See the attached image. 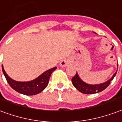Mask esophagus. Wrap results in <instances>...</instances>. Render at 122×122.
Instances as JSON below:
<instances>
[{
    "label": "esophagus",
    "instance_id": "esophagus-1",
    "mask_svg": "<svg viewBox=\"0 0 122 122\" xmlns=\"http://www.w3.org/2000/svg\"><path fill=\"white\" fill-rule=\"evenodd\" d=\"M69 61H68V59H63L60 62V65H61V67H65L69 65Z\"/></svg>",
    "mask_w": 122,
    "mask_h": 122
}]
</instances>
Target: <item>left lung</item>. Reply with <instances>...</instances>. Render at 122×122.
Wrapping results in <instances>:
<instances>
[{"label": "left lung", "instance_id": "left-lung-1", "mask_svg": "<svg viewBox=\"0 0 122 122\" xmlns=\"http://www.w3.org/2000/svg\"><path fill=\"white\" fill-rule=\"evenodd\" d=\"M117 66H118V64L117 65ZM116 73H117V71L114 74V75L112 76L111 79H109L108 81H107L105 82L101 83V84H98V85H89V84H87L84 81H82L81 79H80L77 72L76 73L75 75L72 78L71 81H72L73 86L82 93L86 94L98 93V92L104 91V89H106L108 86L110 84V82L113 80V79L114 78V76L116 75Z\"/></svg>", "mask_w": 122, "mask_h": 122}]
</instances>
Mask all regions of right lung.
<instances>
[{
	"instance_id": "obj_1",
	"label": "right lung",
	"mask_w": 122,
	"mask_h": 122,
	"mask_svg": "<svg viewBox=\"0 0 122 122\" xmlns=\"http://www.w3.org/2000/svg\"><path fill=\"white\" fill-rule=\"evenodd\" d=\"M56 69L57 67H55L47 70L36 79L30 81L19 82L11 79L5 72L3 65H2V72L9 85L18 92L28 96L36 95L42 92L47 87L49 83L50 76Z\"/></svg>"
}]
</instances>
